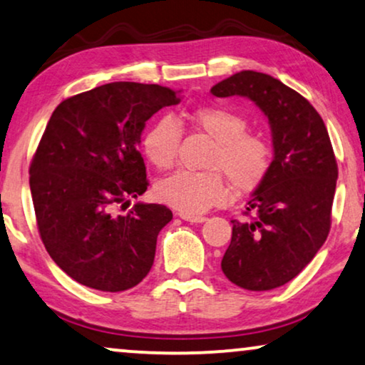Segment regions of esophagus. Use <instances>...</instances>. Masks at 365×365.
<instances>
[{
	"label": "esophagus",
	"instance_id": "obj_1",
	"mask_svg": "<svg viewBox=\"0 0 365 365\" xmlns=\"http://www.w3.org/2000/svg\"><path fill=\"white\" fill-rule=\"evenodd\" d=\"M180 218L185 220V222H188V223H203V222H207V218H205V217H195V215H185V213L180 215Z\"/></svg>",
	"mask_w": 365,
	"mask_h": 365
}]
</instances>
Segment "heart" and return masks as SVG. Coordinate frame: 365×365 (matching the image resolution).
Returning <instances> with one entry per match:
<instances>
[{"mask_svg": "<svg viewBox=\"0 0 365 365\" xmlns=\"http://www.w3.org/2000/svg\"><path fill=\"white\" fill-rule=\"evenodd\" d=\"M190 124L213 140L207 172H177L158 182L155 195L162 203L185 215H200L228 200V185L238 193L258 188L271 168V148L263 137L248 130L243 114L223 106L197 107ZM182 140V129L170 117H160L142 137L148 162L158 170L173 167Z\"/></svg>", "mask_w": 365, "mask_h": 365, "instance_id": "obj_1", "label": "heart"}]
</instances>
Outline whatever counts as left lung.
Returning <instances> with one entry per match:
<instances>
[{
    "mask_svg": "<svg viewBox=\"0 0 365 365\" xmlns=\"http://www.w3.org/2000/svg\"><path fill=\"white\" fill-rule=\"evenodd\" d=\"M212 94L246 97L268 117L274 158L246 207L250 218L232 220L222 269L243 289H274L296 278L329 235L337 180L329 133L309 101L268 74L241 71Z\"/></svg>",
    "mask_w": 365,
    "mask_h": 365,
    "instance_id": "left-lung-1",
    "label": "left lung"
}]
</instances>
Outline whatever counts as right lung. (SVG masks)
Instances as JSON below:
<instances>
[{"label":"right lung","instance_id":"right-lung-1","mask_svg":"<svg viewBox=\"0 0 365 365\" xmlns=\"http://www.w3.org/2000/svg\"><path fill=\"white\" fill-rule=\"evenodd\" d=\"M178 92L110 82L61 102L29 167L36 222L54 263L99 291H125L145 278L157 236L172 220L165 205L135 203L148 187L138 143L145 122Z\"/></svg>","mask_w":365,"mask_h":365}]
</instances>
